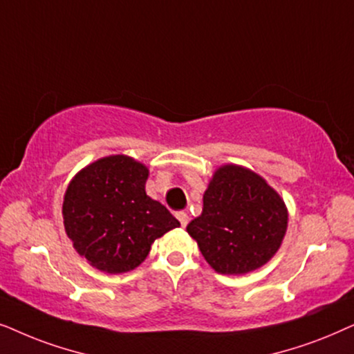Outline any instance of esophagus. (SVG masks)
Returning <instances> with one entry per match:
<instances>
[{"mask_svg": "<svg viewBox=\"0 0 354 354\" xmlns=\"http://www.w3.org/2000/svg\"><path fill=\"white\" fill-rule=\"evenodd\" d=\"M176 218L180 220L181 226H186L187 221H189V215H187V212H178L176 214Z\"/></svg>", "mask_w": 354, "mask_h": 354, "instance_id": "34e87169", "label": "esophagus"}]
</instances>
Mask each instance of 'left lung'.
Returning a JSON list of instances; mask_svg holds the SVG:
<instances>
[{
    "label": "left lung",
    "mask_w": 354,
    "mask_h": 354,
    "mask_svg": "<svg viewBox=\"0 0 354 354\" xmlns=\"http://www.w3.org/2000/svg\"><path fill=\"white\" fill-rule=\"evenodd\" d=\"M202 201V214L186 232L216 273L254 272L280 249L288 228V209L261 174L241 165H221L212 174Z\"/></svg>",
    "instance_id": "obj_1"
}]
</instances>
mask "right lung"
<instances>
[{
	"instance_id": "obj_1",
	"label": "right lung",
	"mask_w": 354,
	"mask_h": 354,
	"mask_svg": "<svg viewBox=\"0 0 354 354\" xmlns=\"http://www.w3.org/2000/svg\"><path fill=\"white\" fill-rule=\"evenodd\" d=\"M149 168L128 155L88 163L69 181L63 201L64 232L79 256L97 270H134L155 239L180 221L145 192Z\"/></svg>"
}]
</instances>
